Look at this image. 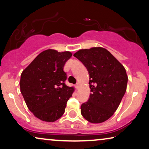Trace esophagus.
<instances>
[{"mask_svg": "<svg viewBox=\"0 0 149 149\" xmlns=\"http://www.w3.org/2000/svg\"><path fill=\"white\" fill-rule=\"evenodd\" d=\"M75 87H76L77 89H79V83L76 84V85H75Z\"/></svg>", "mask_w": 149, "mask_h": 149, "instance_id": "obj_1", "label": "esophagus"}]
</instances>
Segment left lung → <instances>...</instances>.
<instances>
[{
	"label": "left lung",
	"instance_id": "1",
	"mask_svg": "<svg viewBox=\"0 0 149 149\" xmlns=\"http://www.w3.org/2000/svg\"><path fill=\"white\" fill-rule=\"evenodd\" d=\"M74 56L86 67L89 74L90 96L81 106V113L92 123L111 118L121 103L127 89L124 66L106 49L95 47L80 49Z\"/></svg>",
	"mask_w": 149,
	"mask_h": 149
}]
</instances>
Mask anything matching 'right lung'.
<instances>
[{
  "label": "right lung",
  "instance_id": "right-lung-1",
  "mask_svg": "<svg viewBox=\"0 0 149 149\" xmlns=\"http://www.w3.org/2000/svg\"><path fill=\"white\" fill-rule=\"evenodd\" d=\"M70 52L47 49L40 53L22 72L20 91L28 109L38 119L54 122L64 113L74 87L65 84L64 66Z\"/></svg>",
  "mask_w": 149,
  "mask_h": 149
}]
</instances>
